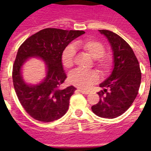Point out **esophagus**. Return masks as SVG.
<instances>
[{
  "label": "esophagus",
  "mask_w": 151,
  "mask_h": 151,
  "mask_svg": "<svg viewBox=\"0 0 151 151\" xmlns=\"http://www.w3.org/2000/svg\"><path fill=\"white\" fill-rule=\"evenodd\" d=\"M78 91L80 92V93H82V94H89V91H85V90H82V89H78Z\"/></svg>",
  "instance_id": "34e87169"
}]
</instances>
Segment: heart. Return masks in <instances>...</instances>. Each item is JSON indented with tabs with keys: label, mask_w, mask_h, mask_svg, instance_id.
Returning a JSON list of instances; mask_svg holds the SVG:
<instances>
[{
	"label": "heart",
	"mask_w": 151,
	"mask_h": 151,
	"mask_svg": "<svg viewBox=\"0 0 151 151\" xmlns=\"http://www.w3.org/2000/svg\"><path fill=\"white\" fill-rule=\"evenodd\" d=\"M75 47L87 53L92 59L96 60L95 66L101 74H106L110 71L113 60L110 56L104 55L105 47L99 41L92 39L81 40L75 44ZM76 50L74 47L69 45L64 49L61 55L63 66L66 69L73 67ZM99 76L94 70L83 71L76 69L69 74V82L76 87L82 89H87L97 82Z\"/></svg>",
	"instance_id": "1"
}]
</instances>
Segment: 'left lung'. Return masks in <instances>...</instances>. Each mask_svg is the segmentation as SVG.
<instances>
[{"instance_id": "obj_1", "label": "left lung", "mask_w": 151, "mask_h": 151, "mask_svg": "<svg viewBox=\"0 0 151 151\" xmlns=\"http://www.w3.org/2000/svg\"><path fill=\"white\" fill-rule=\"evenodd\" d=\"M99 32L111 47L113 68L100 84L104 90L97 92L101 99L91 110L98 116L113 119L122 115L134 102L141 85V69L132 49L123 38L109 30Z\"/></svg>"}]
</instances>
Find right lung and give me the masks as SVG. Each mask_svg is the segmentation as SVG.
Listing matches in <instances>:
<instances>
[{"label": "right lung", "mask_w": 151, "mask_h": 151, "mask_svg": "<svg viewBox=\"0 0 151 151\" xmlns=\"http://www.w3.org/2000/svg\"><path fill=\"white\" fill-rule=\"evenodd\" d=\"M84 33L47 28L32 35L19 47L13 67V86L22 106L36 120L53 122L67 112L76 88L71 85L60 89L66 78L61 55L72 41ZM30 58H38L45 63V78L35 85L27 83L22 75L23 65Z\"/></svg>", "instance_id": "add662e5"}]
</instances>
